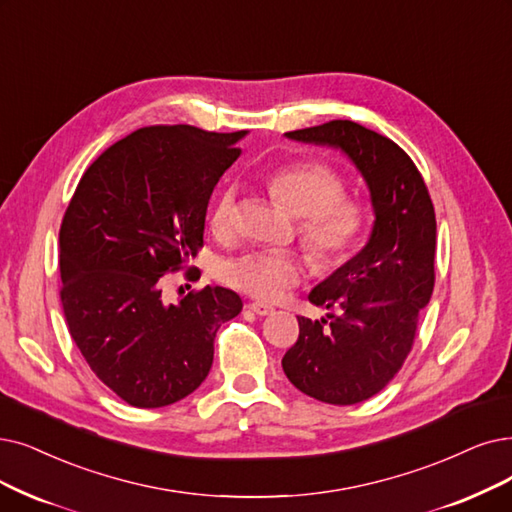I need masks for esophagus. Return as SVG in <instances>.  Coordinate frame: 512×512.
Instances as JSON below:
<instances>
[{"mask_svg": "<svg viewBox=\"0 0 512 512\" xmlns=\"http://www.w3.org/2000/svg\"><path fill=\"white\" fill-rule=\"evenodd\" d=\"M250 311H254L256 315H260V317H267V315H273L275 313V309L273 306H269V304H262V302H252L250 306H248Z\"/></svg>", "mask_w": 512, "mask_h": 512, "instance_id": "34e87169", "label": "esophagus"}]
</instances>
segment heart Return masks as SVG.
Returning <instances> with one entry per match:
<instances>
[{
	"label": "heart",
	"instance_id": "1",
	"mask_svg": "<svg viewBox=\"0 0 512 512\" xmlns=\"http://www.w3.org/2000/svg\"><path fill=\"white\" fill-rule=\"evenodd\" d=\"M269 189L281 206L300 218L298 235L319 271H332L359 245L370 212L365 203L344 195L342 176L325 163H296L269 176ZM235 187L224 189L210 214L216 235L235 229ZM222 279L252 298L273 302L300 283L304 260L290 250L248 252L222 264Z\"/></svg>",
	"mask_w": 512,
	"mask_h": 512
}]
</instances>
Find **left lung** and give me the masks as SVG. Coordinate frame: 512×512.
Here are the masks:
<instances>
[{
    "instance_id": "obj_1",
    "label": "left lung",
    "mask_w": 512,
    "mask_h": 512,
    "mask_svg": "<svg viewBox=\"0 0 512 512\" xmlns=\"http://www.w3.org/2000/svg\"><path fill=\"white\" fill-rule=\"evenodd\" d=\"M285 136L344 153L370 191V239L309 294L332 313L298 317V340L281 359L304 395L353 405L380 393L412 349L435 285V208L414 161L391 138L349 119Z\"/></svg>"
}]
</instances>
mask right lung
<instances>
[{
    "label": "right lung",
    "instance_id": "obj_1",
    "mask_svg": "<svg viewBox=\"0 0 512 512\" xmlns=\"http://www.w3.org/2000/svg\"><path fill=\"white\" fill-rule=\"evenodd\" d=\"M245 134L136 130L81 176L60 224L69 332L96 378L134 407L191 395L212 367L218 327L241 313L220 285L166 304L159 279L197 256L212 191Z\"/></svg>",
    "mask_w": 512,
    "mask_h": 512
}]
</instances>
